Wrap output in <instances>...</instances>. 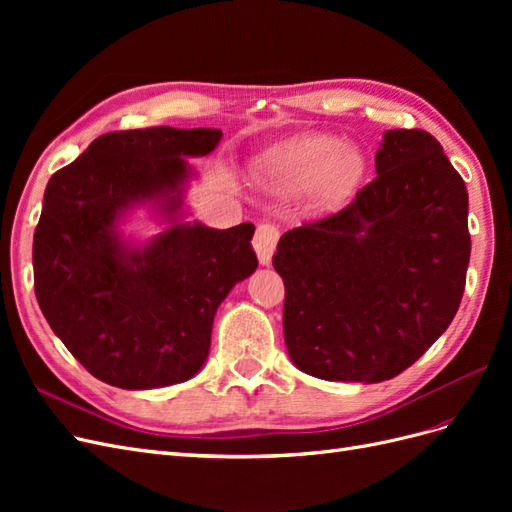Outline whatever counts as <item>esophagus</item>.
Listing matches in <instances>:
<instances>
[{
  "mask_svg": "<svg viewBox=\"0 0 512 512\" xmlns=\"http://www.w3.org/2000/svg\"><path fill=\"white\" fill-rule=\"evenodd\" d=\"M277 239H280V230L273 224H260L254 235V250L258 254L260 265H271V256L275 252Z\"/></svg>",
  "mask_w": 512,
  "mask_h": 512,
  "instance_id": "1",
  "label": "esophagus"
}]
</instances>
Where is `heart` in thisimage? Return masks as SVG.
Returning a JSON list of instances; mask_svg holds the SVG:
<instances>
[{"mask_svg": "<svg viewBox=\"0 0 512 512\" xmlns=\"http://www.w3.org/2000/svg\"><path fill=\"white\" fill-rule=\"evenodd\" d=\"M365 173L361 151L331 134H307L271 149L260 160V177L275 188L303 190L320 185L322 200L337 205L352 194Z\"/></svg>", "mask_w": 512, "mask_h": 512, "instance_id": "b5f03b06", "label": "heart"}]
</instances>
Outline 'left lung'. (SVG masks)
<instances>
[{
	"mask_svg": "<svg viewBox=\"0 0 512 512\" xmlns=\"http://www.w3.org/2000/svg\"><path fill=\"white\" fill-rule=\"evenodd\" d=\"M352 203L284 232V339L301 371L382 382L453 322L470 262L468 190L425 130H389Z\"/></svg>",
	"mask_w": 512,
	"mask_h": 512,
	"instance_id": "8db88e82",
	"label": "left lung"
}]
</instances>
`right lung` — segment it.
I'll use <instances>...</instances> for the list:
<instances>
[{
    "mask_svg": "<svg viewBox=\"0 0 512 512\" xmlns=\"http://www.w3.org/2000/svg\"><path fill=\"white\" fill-rule=\"evenodd\" d=\"M222 130L156 126L98 136L46 183L34 232L36 299L53 333L91 376L145 391L203 367L213 316L258 258L254 224L226 230L175 222L128 250L117 220L132 205L181 207L183 158L207 156Z\"/></svg>",
    "mask_w": 512,
    "mask_h": 512,
    "instance_id": "right-lung-1",
    "label": "right lung"
}]
</instances>
